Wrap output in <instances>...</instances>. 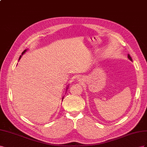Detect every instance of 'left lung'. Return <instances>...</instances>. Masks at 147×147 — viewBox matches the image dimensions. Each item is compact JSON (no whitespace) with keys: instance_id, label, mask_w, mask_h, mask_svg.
<instances>
[{"instance_id":"1","label":"left lung","mask_w":147,"mask_h":147,"mask_svg":"<svg viewBox=\"0 0 147 147\" xmlns=\"http://www.w3.org/2000/svg\"><path fill=\"white\" fill-rule=\"evenodd\" d=\"M128 58H129V60H131V61H132V58H131V57H130V55H128Z\"/></svg>"}]
</instances>
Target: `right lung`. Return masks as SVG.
I'll return each mask as SVG.
<instances>
[{
  "label": "right lung",
  "mask_w": 147,
  "mask_h": 147,
  "mask_svg": "<svg viewBox=\"0 0 147 147\" xmlns=\"http://www.w3.org/2000/svg\"><path fill=\"white\" fill-rule=\"evenodd\" d=\"M26 50H24V51H23V52H22V55H23V53H24V52H26ZM21 57H22V56H20V58H19V60H20V58H21Z\"/></svg>",
  "instance_id": "right-lung-1"
}]
</instances>
